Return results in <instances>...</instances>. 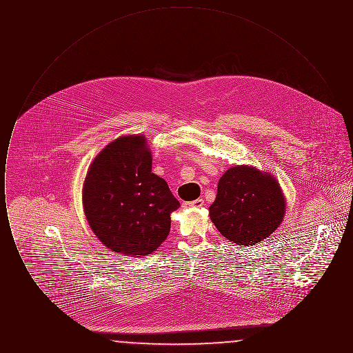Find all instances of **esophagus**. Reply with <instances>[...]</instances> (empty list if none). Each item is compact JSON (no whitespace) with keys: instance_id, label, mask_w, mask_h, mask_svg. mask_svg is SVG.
<instances>
[{"instance_id":"obj_1","label":"esophagus","mask_w":353,"mask_h":353,"mask_svg":"<svg viewBox=\"0 0 353 353\" xmlns=\"http://www.w3.org/2000/svg\"><path fill=\"white\" fill-rule=\"evenodd\" d=\"M185 206H189V208H202L205 205V202L202 199H197L194 201L185 202Z\"/></svg>"}]
</instances>
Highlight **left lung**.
<instances>
[{
  "label": "left lung",
  "instance_id": "1",
  "mask_svg": "<svg viewBox=\"0 0 353 353\" xmlns=\"http://www.w3.org/2000/svg\"><path fill=\"white\" fill-rule=\"evenodd\" d=\"M285 199L278 180L252 165H235L219 179L209 216L230 242L252 246L269 238L285 219Z\"/></svg>",
  "mask_w": 353,
  "mask_h": 353
}]
</instances>
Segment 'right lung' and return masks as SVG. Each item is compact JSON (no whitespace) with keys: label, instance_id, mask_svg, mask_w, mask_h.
Returning <instances> with one entry per match:
<instances>
[{"label":"right lung","instance_id":"1","mask_svg":"<svg viewBox=\"0 0 353 353\" xmlns=\"http://www.w3.org/2000/svg\"><path fill=\"white\" fill-rule=\"evenodd\" d=\"M82 201L85 219L111 252L144 256L170 230L179 209L164 179L152 173L151 148L144 134H124L107 144L90 164Z\"/></svg>","mask_w":353,"mask_h":353}]
</instances>
